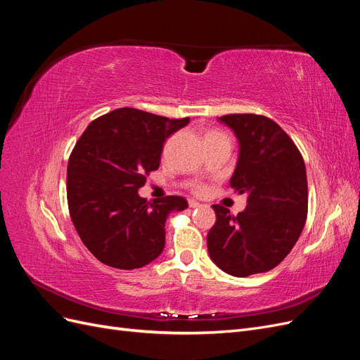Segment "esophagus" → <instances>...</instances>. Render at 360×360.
Returning <instances> with one entry per match:
<instances>
[{"mask_svg": "<svg viewBox=\"0 0 360 360\" xmlns=\"http://www.w3.org/2000/svg\"><path fill=\"white\" fill-rule=\"evenodd\" d=\"M189 207L191 209H198V207H201V204L195 200H189Z\"/></svg>", "mask_w": 360, "mask_h": 360, "instance_id": "obj_1", "label": "esophagus"}]
</instances>
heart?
Instances as JSON below:
<instances>
[{
  "label": "heart",
  "instance_id": "heart-1",
  "mask_svg": "<svg viewBox=\"0 0 360 360\" xmlns=\"http://www.w3.org/2000/svg\"><path fill=\"white\" fill-rule=\"evenodd\" d=\"M195 191H202V186H201V184H197V186H195Z\"/></svg>",
  "mask_w": 360,
  "mask_h": 360
}]
</instances>
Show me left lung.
Instances as JSON below:
<instances>
[{
	"instance_id": "8db88e82",
	"label": "left lung",
	"mask_w": 360,
	"mask_h": 360,
	"mask_svg": "<svg viewBox=\"0 0 360 360\" xmlns=\"http://www.w3.org/2000/svg\"><path fill=\"white\" fill-rule=\"evenodd\" d=\"M219 120L240 144L230 188L246 193L248 205L237 216L213 205L216 222L207 248L228 275L264 274L290 254L307 222V168L292 139L269 117L228 114Z\"/></svg>"
}]
</instances>
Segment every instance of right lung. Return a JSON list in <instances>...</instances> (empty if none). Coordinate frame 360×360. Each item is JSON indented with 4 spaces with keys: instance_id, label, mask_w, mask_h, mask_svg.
I'll return each instance as SVG.
<instances>
[{
    "instance_id": "1",
    "label": "right lung",
    "mask_w": 360,
    "mask_h": 360,
    "mask_svg": "<svg viewBox=\"0 0 360 360\" xmlns=\"http://www.w3.org/2000/svg\"><path fill=\"white\" fill-rule=\"evenodd\" d=\"M189 123L135 108H118L93 120L76 141L68 163V204L86 249L101 263L132 270L165 248V222L188 201L171 195L147 201L138 195L156 171L165 139Z\"/></svg>"
}]
</instances>
